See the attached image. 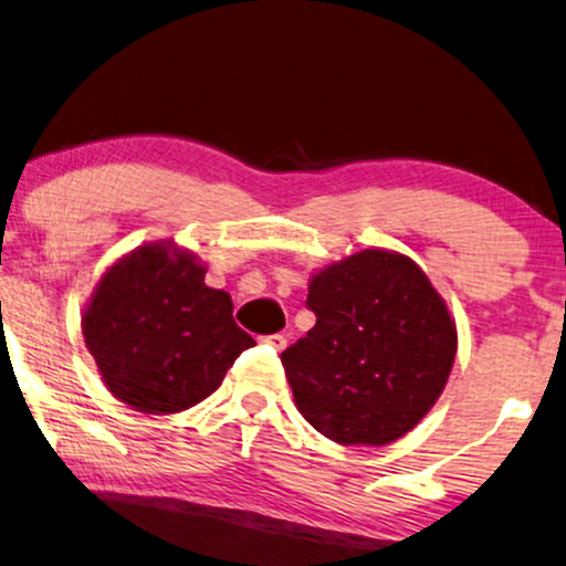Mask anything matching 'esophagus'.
Here are the masks:
<instances>
[{
    "instance_id": "obj_1",
    "label": "esophagus",
    "mask_w": 566,
    "mask_h": 566,
    "mask_svg": "<svg viewBox=\"0 0 566 566\" xmlns=\"http://www.w3.org/2000/svg\"><path fill=\"white\" fill-rule=\"evenodd\" d=\"M264 340H268V344L275 348V352H283V348L289 346V338H285L283 333H272V336H268Z\"/></svg>"
}]
</instances>
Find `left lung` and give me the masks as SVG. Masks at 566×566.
Masks as SVG:
<instances>
[{
	"mask_svg": "<svg viewBox=\"0 0 566 566\" xmlns=\"http://www.w3.org/2000/svg\"><path fill=\"white\" fill-rule=\"evenodd\" d=\"M317 323L281 354L296 409L340 446H386L432 409L457 357V325L399 251L365 249L315 272Z\"/></svg>",
	"mask_w": 566,
	"mask_h": 566,
	"instance_id": "1",
	"label": "left lung"
}]
</instances>
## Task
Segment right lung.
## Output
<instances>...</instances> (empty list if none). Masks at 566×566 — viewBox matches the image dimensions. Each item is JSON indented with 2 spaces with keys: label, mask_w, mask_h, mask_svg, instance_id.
<instances>
[{
  "label": "right lung",
  "mask_w": 566,
  "mask_h": 566,
  "mask_svg": "<svg viewBox=\"0 0 566 566\" xmlns=\"http://www.w3.org/2000/svg\"><path fill=\"white\" fill-rule=\"evenodd\" d=\"M172 241L146 243L102 275L83 310V340L104 386L144 415L205 401L254 338L233 319L230 294Z\"/></svg>",
  "instance_id": "add662e5"
}]
</instances>
